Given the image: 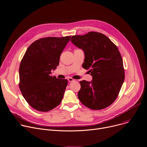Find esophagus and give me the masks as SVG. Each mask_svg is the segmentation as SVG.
Returning a JSON list of instances; mask_svg holds the SVG:
<instances>
[{
    "label": "esophagus",
    "instance_id": "1",
    "mask_svg": "<svg viewBox=\"0 0 147 147\" xmlns=\"http://www.w3.org/2000/svg\"><path fill=\"white\" fill-rule=\"evenodd\" d=\"M68 82H74L75 80L72 79V78H71V77H69L68 79Z\"/></svg>",
    "mask_w": 147,
    "mask_h": 147
}]
</instances>
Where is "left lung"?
Masks as SVG:
<instances>
[{
  "instance_id": "1",
  "label": "left lung",
  "mask_w": 147,
  "mask_h": 147,
  "mask_svg": "<svg viewBox=\"0 0 147 147\" xmlns=\"http://www.w3.org/2000/svg\"><path fill=\"white\" fill-rule=\"evenodd\" d=\"M70 41L84 53L83 67L90 70L92 82H80L78 97L93 110L110 106L118 97L125 79L123 60L118 48L103 34L89 32L73 35Z\"/></svg>"
}]
</instances>
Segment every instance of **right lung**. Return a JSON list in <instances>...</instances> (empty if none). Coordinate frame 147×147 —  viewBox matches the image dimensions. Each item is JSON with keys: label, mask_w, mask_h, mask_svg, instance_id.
Returning <instances> with one entry per match:
<instances>
[{"label": "right lung", "mask_w": 147, "mask_h": 147, "mask_svg": "<svg viewBox=\"0 0 147 147\" xmlns=\"http://www.w3.org/2000/svg\"><path fill=\"white\" fill-rule=\"evenodd\" d=\"M71 36L39 39L28 48L19 66V89L34 109L48 112L59 105L67 85V79L51 76L59 64L60 55Z\"/></svg>", "instance_id": "obj_1"}]
</instances>
